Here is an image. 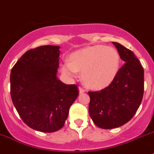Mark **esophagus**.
Returning a JSON list of instances; mask_svg holds the SVG:
<instances>
[{
    "mask_svg": "<svg viewBox=\"0 0 154 154\" xmlns=\"http://www.w3.org/2000/svg\"><path fill=\"white\" fill-rule=\"evenodd\" d=\"M78 89H79V92H80V94H83V93H84L86 91V90L84 89V88L81 87H79Z\"/></svg>",
    "mask_w": 154,
    "mask_h": 154,
    "instance_id": "34e87169",
    "label": "esophagus"
}]
</instances>
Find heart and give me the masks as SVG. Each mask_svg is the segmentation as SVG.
<instances>
[{
  "label": "heart",
  "instance_id": "b5f03b06",
  "mask_svg": "<svg viewBox=\"0 0 154 154\" xmlns=\"http://www.w3.org/2000/svg\"><path fill=\"white\" fill-rule=\"evenodd\" d=\"M120 67L118 51L112 47L97 44L73 53L70 62H63L60 69L64 75L70 78H76L77 72H82L83 80L87 87L101 89L113 82Z\"/></svg>",
  "mask_w": 154,
  "mask_h": 154
}]
</instances>
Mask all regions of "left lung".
<instances>
[{
	"mask_svg": "<svg viewBox=\"0 0 154 154\" xmlns=\"http://www.w3.org/2000/svg\"><path fill=\"white\" fill-rule=\"evenodd\" d=\"M112 43L125 63L108 87L88 93L89 114L102 129L117 128L131 120L140 105L144 89V71L139 60L131 50Z\"/></svg>",
	"mask_w": 154,
	"mask_h": 154,
	"instance_id": "obj_1",
	"label": "left lung"
}]
</instances>
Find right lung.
I'll use <instances>...</instances> for the list:
<instances>
[{"label":"right lung","mask_w":154,"mask_h":154,"mask_svg":"<svg viewBox=\"0 0 154 154\" xmlns=\"http://www.w3.org/2000/svg\"><path fill=\"white\" fill-rule=\"evenodd\" d=\"M60 47L29 50L11 73V96L20 118L30 128L45 133L59 131L78 96L77 86L57 77Z\"/></svg>","instance_id":"obj_1"}]
</instances>
